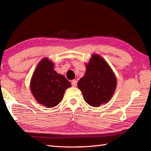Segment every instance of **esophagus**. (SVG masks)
<instances>
[{
	"mask_svg": "<svg viewBox=\"0 0 151 151\" xmlns=\"http://www.w3.org/2000/svg\"><path fill=\"white\" fill-rule=\"evenodd\" d=\"M76 85H77V81H76V80L72 81V86L74 87H76Z\"/></svg>",
	"mask_w": 151,
	"mask_h": 151,
	"instance_id": "esophagus-1",
	"label": "esophagus"
}]
</instances>
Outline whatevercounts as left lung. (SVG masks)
Returning a JSON list of instances; mask_svg holds the SVG:
<instances>
[{"instance_id": "1", "label": "left lung", "mask_w": 151, "mask_h": 151, "mask_svg": "<svg viewBox=\"0 0 151 151\" xmlns=\"http://www.w3.org/2000/svg\"><path fill=\"white\" fill-rule=\"evenodd\" d=\"M85 75L78 82L85 101L98 107L109 101L116 87V78L105 60L94 54L86 65Z\"/></svg>"}]
</instances>
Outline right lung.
Wrapping results in <instances>:
<instances>
[{
	"label": "right lung",
	"instance_id": "obj_1",
	"mask_svg": "<svg viewBox=\"0 0 151 151\" xmlns=\"http://www.w3.org/2000/svg\"><path fill=\"white\" fill-rule=\"evenodd\" d=\"M71 86L63 75L54 70V64L47 58L40 62L31 81L30 88L35 99L47 107L56 106Z\"/></svg>",
	"mask_w": 151,
	"mask_h": 151
}]
</instances>
